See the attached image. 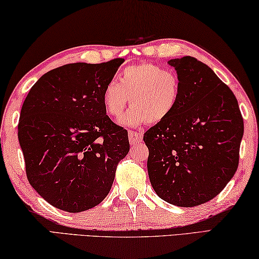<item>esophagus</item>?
I'll return each instance as SVG.
<instances>
[{"label": "esophagus", "mask_w": 259, "mask_h": 259, "mask_svg": "<svg viewBox=\"0 0 259 259\" xmlns=\"http://www.w3.org/2000/svg\"><path fill=\"white\" fill-rule=\"evenodd\" d=\"M128 139H130L131 145L135 146V145H138L139 142L142 141V134L139 133V132H135V131H130Z\"/></svg>", "instance_id": "1"}]
</instances>
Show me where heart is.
<instances>
[{
	"instance_id": "1",
	"label": "heart",
	"mask_w": 259,
	"mask_h": 259,
	"mask_svg": "<svg viewBox=\"0 0 259 259\" xmlns=\"http://www.w3.org/2000/svg\"><path fill=\"white\" fill-rule=\"evenodd\" d=\"M180 80L173 71L154 63H141L122 70L119 81L111 79L103 90V104L110 117L118 118L131 99V108L120 124L138 127L148 121L157 124L176 109Z\"/></svg>"
}]
</instances>
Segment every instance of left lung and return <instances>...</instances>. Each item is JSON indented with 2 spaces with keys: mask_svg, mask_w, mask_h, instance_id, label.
Returning a JSON list of instances; mask_svg holds the SVG:
<instances>
[{
  "mask_svg": "<svg viewBox=\"0 0 259 259\" xmlns=\"http://www.w3.org/2000/svg\"><path fill=\"white\" fill-rule=\"evenodd\" d=\"M168 64L180 80L179 101L143 137L148 175L162 200L196 206L217 196L235 175L243 118L230 87L204 63L185 56Z\"/></svg>",
  "mask_w": 259,
  "mask_h": 259,
  "instance_id": "left-lung-1",
  "label": "left lung"
}]
</instances>
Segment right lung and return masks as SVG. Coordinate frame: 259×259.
<instances>
[{
	"mask_svg": "<svg viewBox=\"0 0 259 259\" xmlns=\"http://www.w3.org/2000/svg\"><path fill=\"white\" fill-rule=\"evenodd\" d=\"M124 61L59 66L42 75L24 101L18 140L27 179L55 207L74 213L100 204L128 154L127 131L103 104L105 84Z\"/></svg>",
	"mask_w": 259,
	"mask_h": 259,
	"instance_id": "right-lung-1",
	"label": "right lung"
}]
</instances>
